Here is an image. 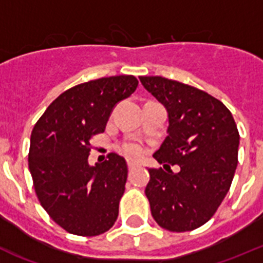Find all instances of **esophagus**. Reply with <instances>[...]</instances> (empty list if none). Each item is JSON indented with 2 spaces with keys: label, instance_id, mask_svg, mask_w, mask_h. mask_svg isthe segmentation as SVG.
Wrapping results in <instances>:
<instances>
[{
  "label": "esophagus",
  "instance_id": "1",
  "mask_svg": "<svg viewBox=\"0 0 263 263\" xmlns=\"http://www.w3.org/2000/svg\"><path fill=\"white\" fill-rule=\"evenodd\" d=\"M136 167V164H134V162H128V170H132Z\"/></svg>",
  "mask_w": 263,
  "mask_h": 263
}]
</instances>
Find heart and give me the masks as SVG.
I'll return each instance as SVG.
<instances>
[{
  "label": "heart",
  "instance_id": "1",
  "mask_svg": "<svg viewBox=\"0 0 263 263\" xmlns=\"http://www.w3.org/2000/svg\"><path fill=\"white\" fill-rule=\"evenodd\" d=\"M118 149H119L123 155L127 156L128 158H132V160H139L145 153V148L139 141L135 140L124 141V143H122L118 146Z\"/></svg>",
  "mask_w": 263,
  "mask_h": 263
}]
</instances>
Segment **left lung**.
<instances>
[{"label":"left lung","instance_id":"obj_1","mask_svg":"<svg viewBox=\"0 0 263 263\" xmlns=\"http://www.w3.org/2000/svg\"><path fill=\"white\" fill-rule=\"evenodd\" d=\"M167 111V136L153 157L178 173L148 169L145 195L153 219L170 232L199 228L214 216L237 167L240 135L219 99L160 76L139 77Z\"/></svg>","mask_w":263,"mask_h":263}]
</instances>
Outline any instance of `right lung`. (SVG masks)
Returning a JSON list of instances; mask_svg holds the SVG:
<instances>
[{"label":"right lung","mask_w":263,"mask_h":263,"mask_svg":"<svg viewBox=\"0 0 263 263\" xmlns=\"http://www.w3.org/2000/svg\"><path fill=\"white\" fill-rule=\"evenodd\" d=\"M134 76L76 85L47 107L35 124L28 169L40 204L72 235L98 236L114 226L127 182L126 160L110 153L89 165L90 140L105 131L118 102L136 90Z\"/></svg>","instance_id":"1"}]
</instances>
